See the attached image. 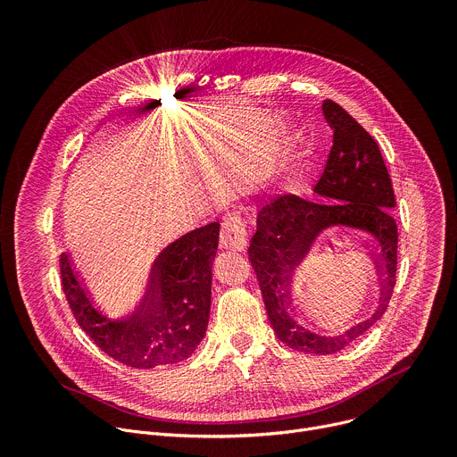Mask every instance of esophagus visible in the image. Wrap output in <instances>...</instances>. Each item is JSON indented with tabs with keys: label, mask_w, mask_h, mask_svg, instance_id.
I'll return each instance as SVG.
<instances>
[{
	"label": "esophagus",
	"mask_w": 457,
	"mask_h": 457,
	"mask_svg": "<svg viewBox=\"0 0 457 457\" xmlns=\"http://www.w3.org/2000/svg\"><path fill=\"white\" fill-rule=\"evenodd\" d=\"M247 244V229L238 215H226L220 228V247L242 251Z\"/></svg>",
	"instance_id": "1"
}]
</instances>
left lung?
Returning <instances> with one entry per match:
<instances>
[{"instance_id": "8db88e82", "label": "left lung", "mask_w": 457, "mask_h": 457, "mask_svg": "<svg viewBox=\"0 0 457 457\" xmlns=\"http://www.w3.org/2000/svg\"><path fill=\"white\" fill-rule=\"evenodd\" d=\"M321 112L335 132L331 154L314 186L323 203L296 195L273 197L258 208L247 253L278 340L300 353L333 354L367 333L385 314L396 286L398 228L393 219L395 189L379 146L338 103L323 101ZM335 225L361 230L373 240L384 286L380 303L367 320L342 336L325 337L295 320L288 303V284L312 240Z\"/></svg>"}]
</instances>
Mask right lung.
Listing matches in <instances>:
<instances>
[{
  "mask_svg": "<svg viewBox=\"0 0 457 457\" xmlns=\"http://www.w3.org/2000/svg\"><path fill=\"white\" fill-rule=\"evenodd\" d=\"M220 224L212 222L168 244L152 266L143 303L126 316L99 311L61 253V284L79 328L113 360L155 369L179 363L203 342L212 307V266Z\"/></svg>",
  "mask_w": 457,
  "mask_h": 457,
  "instance_id": "add662e5",
  "label": "right lung"
}]
</instances>
